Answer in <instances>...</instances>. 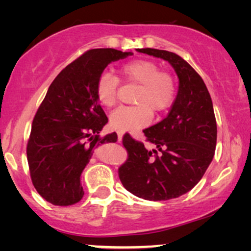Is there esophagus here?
Instances as JSON below:
<instances>
[{"instance_id":"esophagus-1","label":"esophagus","mask_w":251,"mask_h":251,"mask_svg":"<svg viewBox=\"0 0 251 251\" xmlns=\"http://www.w3.org/2000/svg\"><path fill=\"white\" fill-rule=\"evenodd\" d=\"M122 137H123V131H118V139H119V142H121Z\"/></svg>"}]
</instances>
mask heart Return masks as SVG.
Instances as JSON below:
<instances>
[{
	"instance_id": "heart-1",
	"label": "heart",
	"mask_w": 251,
	"mask_h": 251,
	"mask_svg": "<svg viewBox=\"0 0 251 251\" xmlns=\"http://www.w3.org/2000/svg\"><path fill=\"white\" fill-rule=\"evenodd\" d=\"M120 76L126 83L137 84L135 106L119 107L109 116V126L120 131L135 132L149 126L154 112L169 108L176 97L174 75L160 70L159 64L151 59H135L119 68ZM96 97L102 107L111 108L118 101L119 78L111 73H102L96 82Z\"/></svg>"
}]
</instances>
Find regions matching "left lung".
I'll return each mask as SVG.
<instances>
[{
  "mask_svg": "<svg viewBox=\"0 0 251 251\" xmlns=\"http://www.w3.org/2000/svg\"><path fill=\"white\" fill-rule=\"evenodd\" d=\"M162 58L174 67L178 78L177 97L162 121L144 130V143L125 136L128 159L119 168L126 190L150 201H164L191 191L203 176L215 155L217 125L211 97L203 80L178 54L166 50L138 49Z\"/></svg>",
  "mask_w": 251,
  "mask_h": 251,
  "instance_id": "1",
  "label": "left lung"
}]
</instances>
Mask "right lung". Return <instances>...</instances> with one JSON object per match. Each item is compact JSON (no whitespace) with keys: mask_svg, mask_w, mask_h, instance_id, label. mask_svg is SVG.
Masks as SVG:
<instances>
[{"mask_svg":"<svg viewBox=\"0 0 251 251\" xmlns=\"http://www.w3.org/2000/svg\"><path fill=\"white\" fill-rule=\"evenodd\" d=\"M131 54L111 48L88 50L50 84L26 151L32 183L46 201L60 207L77 203L84 195L81 174L94 149L118 140L115 132L99 136L108 119L95 88L109 63Z\"/></svg>","mask_w":251,"mask_h":251,"instance_id":"add662e5","label":"right lung"}]
</instances>
